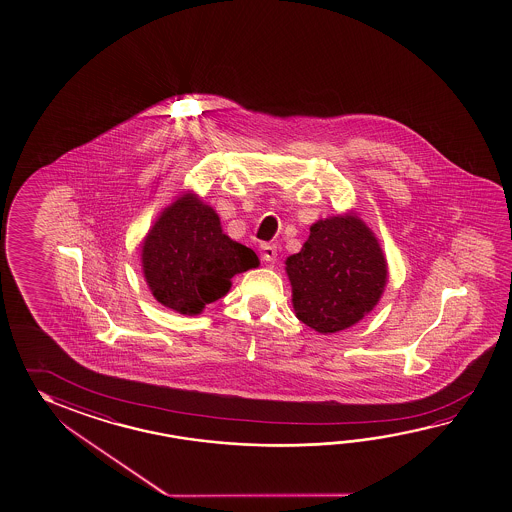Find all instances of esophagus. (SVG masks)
I'll list each match as a JSON object with an SVG mask.
<instances>
[{"label": "esophagus", "instance_id": "obj_1", "mask_svg": "<svg viewBox=\"0 0 512 512\" xmlns=\"http://www.w3.org/2000/svg\"><path fill=\"white\" fill-rule=\"evenodd\" d=\"M261 260L263 261H276L278 258V249H276V245H271V243H263L260 247Z\"/></svg>", "mask_w": 512, "mask_h": 512}]
</instances>
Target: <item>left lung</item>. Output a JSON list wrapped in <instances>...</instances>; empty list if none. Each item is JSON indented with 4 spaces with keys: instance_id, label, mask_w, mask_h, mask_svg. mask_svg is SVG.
<instances>
[{
    "instance_id": "1",
    "label": "left lung",
    "mask_w": 512,
    "mask_h": 512,
    "mask_svg": "<svg viewBox=\"0 0 512 512\" xmlns=\"http://www.w3.org/2000/svg\"><path fill=\"white\" fill-rule=\"evenodd\" d=\"M294 313L318 333L357 324L377 305L388 269L371 230L355 216L318 221L302 251L289 256Z\"/></svg>"
}]
</instances>
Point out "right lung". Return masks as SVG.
<instances>
[{
  "instance_id": "obj_1",
  "label": "right lung",
  "mask_w": 512,
  "mask_h": 512,
  "mask_svg": "<svg viewBox=\"0 0 512 512\" xmlns=\"http://www.w3.org/2000/svg\"><path fill=\"white\" fill-rule=\"evenodd\" d=\"M258 267L252 249L223 234L218 214L192 196L179 197L142 245V269L157 302L183 315L229 293L234 274Z\"/></svg>"
}]
</instances>
